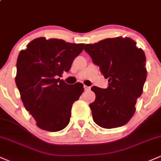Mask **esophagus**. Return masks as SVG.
<instances>
[{"label":"esophagus","mask_w":161,"mask_h":161,"mask_svg":"<svg viewBox=\"0 0 161 161\" xmlns=\"http://www.w3.org/2000/svg\"><path fill=\"white\" fill-rule=\"evenodd\" d=\"M84 88H85V91H89L90 89H91V88L88 86H84Z\"/></svg>","instance_id":"esophagus-1"}]
</instances>
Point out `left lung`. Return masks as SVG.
I'll return each mask as SVG.
<instances>
[{
  "instance_id": "1",
  "label": "left lung",
  "mask_w": 161,
  "mask_h": 161,
  "mask_svg": "<svg viewBox=\"0 0 161 161\" xmlns=\"http://www.w3.org/2000/svg\"><path fill=\"white\" fill-rule=\"evenodd\" d=\"M85 47L109 82L107 88H91L96 95L89 104L93 120L104 129L122 126L133 116L143 91L147 77L145 53L127 37L106 38Z\"/></svg>"
}]
</instances>
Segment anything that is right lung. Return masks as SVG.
I'll return each mask as SVG.
<instances>
[{
  "label": "right lung",
  "instance_id": "1",
  "mask_svg": "<svg viewBox=\"0 0 161 161\" xmlns=\"http://www.w3.org/2000/svg\"><path fill=\"white\" fill-rule=\"evenodd\" d=\"M84 44L38 38L22 50L16 62V86L27 111L40 129L57 132L69 124L72 105L84 91L82 84H66L68 72Z\"/></svg>",
  "mask_w": 161,
  "mask_h": 161
}]
</instances>
